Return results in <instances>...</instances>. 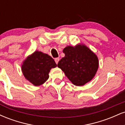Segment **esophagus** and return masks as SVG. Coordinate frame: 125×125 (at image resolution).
I'll use <instances>...</instances> for the list:
<instances>
[{
  "label": "esophagus",
  "instance_id": "34e87169",
  "mask_svg": "<svg viewBox=\"0 0 125 125\" xmlns=\"http://www.w3.org/2000/svg\"><path fill=\"white\" fill-rule=\"evenodd\" d=\"M54 61H55L56 63L58 64V62H59V58H56L55 59H54Z\"/></svg>",
  "mask_w": 125,
  "mask_h": 125
}]
</instances>
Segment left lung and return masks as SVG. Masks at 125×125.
I'll return each instance as SVG.
<instances>
[{"label": "left lung", "instance_id": "8db88e82", "mask_svg": "<svg viewBox=\"0 0 125 125\" xmlns=\"http://www.w3.org/2000/svg\"><path fill=\"white\" fill-rule=\"evenodd\" d=\"M63 52L65 56L59 62L58 66L73 84L81 86L94 78L99 67L98 58L86 46H68Z\"/></svg>", "mask_w": 125, "mask_h": 125}]
</instances>
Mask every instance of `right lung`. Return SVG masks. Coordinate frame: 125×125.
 <instances>
[{"label": "right lung", "mask_w": 125, "mask_h": 125, "mask_svg": "<svg viewBox=\"0 0 125 125\" xmlns=\"http://www.w3.org/2000/svg\"><path fill=\"white\" fill-rule=\"evenodd\" d=\"M56 66L54 59L49 55L35 51L23 62L21 71L28 81L38 86L48 79L51 69Z\"/></svg>", "instance_id": "1"}]
</instances>
